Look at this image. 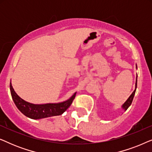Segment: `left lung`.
Instances as JSON below:
<instances>
[{
    "instance_id": "obj_1",
    "label": "left lung",
    "mask_w": 152,
    "mask_h": 152,
    "mask_svg": "<svg viewBox=\"0 0 152 152\" xmlns=\"http://www.w3.org/2000/svg\"><path fill=\"white\" fill-rule=\"evenodd\" d=\"M136 87H137V77H136V89H135V90L134 91V92L132 93V94L130 95V97H129L127 100L126 101V102L124 103L123 105H122V108H123V109H124V110L127 109L129 107V106L132 104L133 99H134V95H135V93H136Z\"/></svg>"
}]
</instances>
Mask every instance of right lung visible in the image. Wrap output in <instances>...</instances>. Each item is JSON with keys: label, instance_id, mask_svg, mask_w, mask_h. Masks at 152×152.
<instances>
[{"label": "right lung", "instance_id": "add662e5", "mask_svg": "<svg viewBox=\"0 0 152 152\" xmlns=\"http://www.w3.org/2000/svg\"><path fill=\"white\" fill-rule=\"evenodd\" d=\"M10 86L12 99L18 109L27 117L34 120L61 115L71 105L76 95L75 93L69 99L61 103L34 104L20 98L15 93L11 83Z\"/></svg>", "mask_w": 152, "mask_h": 152}]
</instances>
